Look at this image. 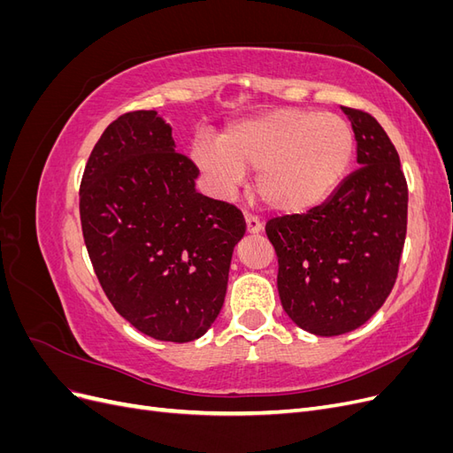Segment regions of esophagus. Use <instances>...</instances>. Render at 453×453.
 Returning <instances> with one entry per match:
<instances>
[{
	"label": "esophagus",
	"mask_w": 453,
	"mask_h": 453,
	"mask_svg": "<svg viewBox=\"0 0 453 453\" xmlns=\"http://www.w3.org/2000/svg\"><path fill=\"white\" fill-rule=\"evenodd\" d=\"M245 225H248L250 234H258V232L263 230V221H260V217L253 213H245Z\"/></svg>",
	"instance_id": "34e87169"
}]
</instances>
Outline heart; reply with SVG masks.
Segmentation results:
<instances>
[{"mask_svg": "<svg viewBox=\"0 0 453 453\" xmlns=\"http://www.w3.org/2000/svg\"><path fill=\"white\" fill-rule=\"evenodd\" d=\"M195 162L215 185L230 193L257 170V193L268 208L304 211L323 202L342 183L355 153V134L333 113L278 109L230 125L221 142L198 135Z\"/></svg>", "mask_w": 453, "mask_h": 453, "instance_id": "1", "label": "heart"}]
</instances>
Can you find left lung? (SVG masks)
I'll list each match as a JSON object with an SVG mask.
<instances>
[{
    "label": "left lung",
    "mask_w": 453,
    "mask_h": 453,
    "mask_svg": "<svg viewBox=\"0 0 453 453\" xmlns=\"http://www.w3.org/2000/svg\"><path fill=\"white\" fill-rule=\"evenodd\" d=\"M342 109L355 132L359 168L318 208L266 223L281 306L318 336L355 331L386 303L408 221V185L389 135L370 113Z\"/></svg>",
    "instance_id": "1"
}]
</instances>
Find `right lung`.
<instances>
[{"label":"right lung","mask_w":453,"mask_h":453,"mask_svg":"<svg viewBox=\"0 0 453 453\" xmlns=\"http://www.w3.org/2000/svg\"><path fill=\"white\" fill-rule=\"evenodd\" d=\"M155 111H130L94 145L79 188L83 238L105 296L140 333L200 338L225 303L236 205L196 193V164Z\"/></svg>","instance_id":"obj_1"}]
</instances>
